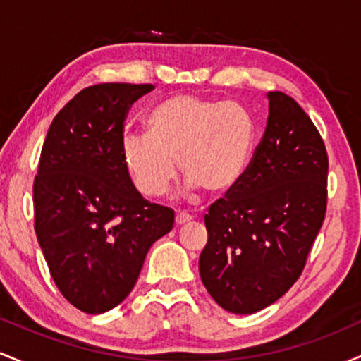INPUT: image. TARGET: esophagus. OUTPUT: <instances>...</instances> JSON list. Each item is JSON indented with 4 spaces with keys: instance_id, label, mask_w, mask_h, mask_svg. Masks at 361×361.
I'll return each mask as SVG.
<instances>
[{
    "instance_id": "obj_1",
    "label": "esophagus",
    "mask_w": 361,
    "mask_h": 361,
    "mask_svg": "<svg viewBox=\"0 0 361 361\" xmlns=\"http://www.w3.org/2000/svg\"><path fill=\"white\" fill-rule=\"evenodd\" d=\"M192 215H190L188 212H185V210H180V212H178L176 214V224H180V226H181V224H186V222H190V221H192Z\"/></svg>"
}]
</instances>
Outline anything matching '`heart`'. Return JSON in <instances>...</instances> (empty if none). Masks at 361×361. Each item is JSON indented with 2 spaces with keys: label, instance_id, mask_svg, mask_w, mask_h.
I'll use <instances>...</instances> for the list:
<instances>
[{
  "label": "heart",
  "instance_id": "b5f03b06",
  "mask_svg": "<svg viewBox=\"0 0 361 361\" xmlns=\"http://www.w3.org/2000/svg\"><path fill=\"white\" fill-rule=\"evenodd\" d=\"M147 135L123 137L122 154L132 181L146 197L166 193L176 176L205 193H222L241 180L256 144V122L238 102L176 94L146 118Z\"/></svg>",
  "mask_w": 361,
  "mask_h": 361
}]
</instances>
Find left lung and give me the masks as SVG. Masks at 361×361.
Masks as SVG:
<instances>
[{"label": "left lung", "instance_id": "8db88e82", "mask_svg": "<svg viewBox=\"0 0 361 361\" xmlns=\"http://www.w3.org/2000/svg\"><path fill=\"white\" fill-rule=\"evenodd\" d=\"M268 100L267 128L246 171L205 214L202 281L234 314L258 312L288 292L326 217L324 140L292 97L271 91Z\"/></svg>", "mask_w": 361, "mask_h": 361}]
</instances>
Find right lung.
<instances>
[{"label":"right lung","mask_w":361,"mask_h":361,"mask_svg":"<svg viewBox=\"0 0 361 361\" xmlns=\"http://www.w3.org/2000/svg\"><path fill=\"white\" fill-rule=\"evenodd\" d=\"M152 85L102 82L81 90L52 120L34 180L35 234L57 288L88 314L134 288L149 247L175 212L132 185L122 154L128 110Z\"/></svg>","instance_id":"add662e5"}]
</instances>
